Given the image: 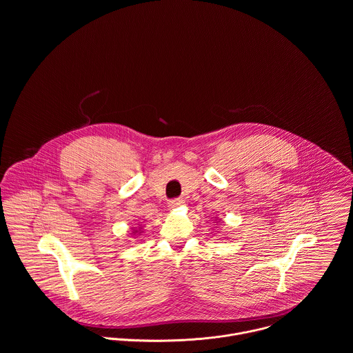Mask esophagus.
Listing matches in <instances>:
<instances>
[{
	"label": "esophagus",
	"mask_w": 353,
	"mask_h": 353,
	"mask_svg": "<svg viewBox=\"0 0 353 353\" xmlns=\"http://www.w3.org/2000/svg\"><path fill=\"white\" fill-rule=\"evenodd\" d=\"M185 203V200H182V199H175V200H171V201L168 202V206L170 208H178V206H182Z\"/></svg>",
	"instance_id": "esophagus-1"
}]
</instances>
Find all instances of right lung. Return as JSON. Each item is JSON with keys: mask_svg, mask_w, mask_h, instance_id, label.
Returning <instances> with one entry per match:
<instances>
[{"mask_svg": "<svg viewBox=\"0 0 353 353\" xmlns=\"http://www.w3.org/2000/svg\"><path fill=\"white\" fill-rule=\"evenodd\" d=\"M141 232H143V231H141V228H134L132 234H133V235H136V234H141Z\"/></svg>", "mask_w": 353, "mask_h": 353, "instance_id": "right-lung-1", "label": "right lung"}]
</instances>
